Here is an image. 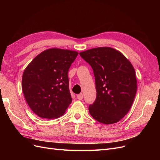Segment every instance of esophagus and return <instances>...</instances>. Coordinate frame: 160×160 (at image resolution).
Returning <instances> with one entry per match:
<instances>
[{"instance_id": "34e87169", "label": "esophagus", "mask_w": 160, "mask_h": 160, "mask_svg": "<svg viewBox=\"0 0 160 160\" xmlns=\"http://www.w3.org/2000/svg\"><path fill=\"white\" fill-rule=\"evenodd\" d=\"M77 98L79 100H82V99H83V94H82V93H80V94H79V95H77Z\"/></svg>"}]
</instances>
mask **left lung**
<instances>
[{"mask_svg":"<svg viewBox=\"0 0 160 160\" xmlns=\"http://www.w3.org/2000/svg\"><path fill=\"white\" fill-rule=\"evenodd\" d=\"M93 70L97 96L89 111L104 124L118 122L133 104L137 91L135 72L130 61L113 48H93L79 53Z\"/></svg>","mask_w":160,"mask_h":160,"instance_id":"left-lung-1","label":"left lung"}]
</instances>
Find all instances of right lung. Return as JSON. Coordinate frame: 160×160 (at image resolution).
Instances as JSON below:
<instances>
[{
  "instance_id": "obj_1",
  "label": "right lung",
  "mask_w": 160,
  "mask_h": 160,
  "mask_svg": "<svg viewBox=\"0 0 160 160\" xmlns=\"http://www.w3.org/2000/svg\"><path fill=\"white\" fill-rule=\"evenodd\" d=\"M78 52L51 48L34 58L24 71L22 89L31 110L41 118L62 115L71 103L68 71Z\"/></svg>"
}]
</instances>
